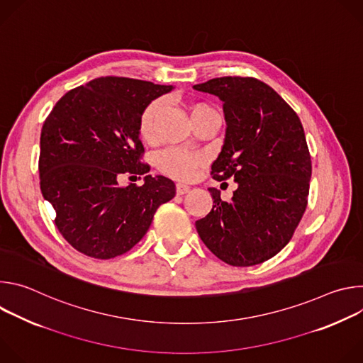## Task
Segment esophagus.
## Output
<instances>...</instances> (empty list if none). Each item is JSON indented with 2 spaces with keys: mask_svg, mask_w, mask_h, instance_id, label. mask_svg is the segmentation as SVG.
I'll use <instances>...</instances> for the list:
<instances>
[{
  "mask_svg": "<svg viewBox=\"0 0 363 363\" xmlns=\"http://www.w3.org/2000/svg\"><path fill=\"white\" fill-rule=\"evenodd\" d=\"M186 192H189V186H188V185H185V184H177V194H178V195H184V194H186Z\"/></svg>",
  "mask_w": 363,
  "mask_h": 363,
  "instance_id": "esophagus-1",
  "label": "esophagus"
}]
</instances>
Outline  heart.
Instances as JSON below:
<instances>
[{"label": "heart", "instance_id": "1", "mask_svg": "<svg viewBox=\"0 0 363 363\" xmlns=\"http://www.w3.org/2000/svg\"><path fill=\"white\" fill-rule=\"evenodd\" d=\"M162 100H153L145 108L139 121V133L145 140H150L155 135V122L161 112ZM213 111L206 105L198 103V105L191 106V118L199 115L202 112ZM202 164V157L196 153L185 152L177 147L168 149L162 152L158 157V168L168 177L175 179H189L194 177L195 169Z\"/></svg>", "mask_w": 363, "mask_h": 363}]
</instances>
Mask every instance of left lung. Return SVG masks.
<instances>
[{
    "label": "left lung",
    "instance_id": "left-lung-1",
    "mask_svg": "<svg viewBox=\"0 0 363 363\" xmlns=\"http://www.w3.org/2000/svg\"><path fill=\"white\" fill-rule=\"evenodd\" d=\"M195 90L224 103L225 139L213 178H234L230 201L208 188L214 205L195 223L203 244L235 267L264 263L287 245L308 195L312 161L296 112L254 77H217Z\"/></svg>",
    "mask_w": 363,
    "mask_h": 363
}]
</instances>
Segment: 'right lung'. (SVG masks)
I'll use <instances>...</instances> for the list:
<instances>
[{"label":"right lung","mask_w":363,"mask_h":363,"mask_svg":"<svg viewBox=\"0 0 363 363\" xmlns=\"http://www.w3.org/2000/svg\"><path fill=\"white\" fill-rule=\"evenodd\" d=\"M174 86L128 77H99L67 91L45 119L40 138V188L56 225L77 251L109 260L129 251L150 227L175 184L147 175L140 164L139 121L149 103ZM126 172L144 185L118 186Z\"/></svg>","instance_id":"1"}]
</instances>
